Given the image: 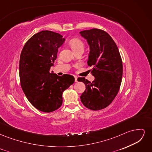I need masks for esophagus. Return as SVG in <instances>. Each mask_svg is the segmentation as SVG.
Listing matches in <instances>:
<instances>
[{
	"label": "esophagus",
	"instance_id": "obj_1",
	"mask_svg": "<svg viewBox=\"0 0 152 152\" xmlns=\"http://www.w3.org/2000/svg\"><path fill=\"white\" fill-rule=\"evenodd\" d=\"M75 82H77V77H75Z\"/></svg>",
	"mask_w": 152,
	"mask_h": 152
}]
</instances>
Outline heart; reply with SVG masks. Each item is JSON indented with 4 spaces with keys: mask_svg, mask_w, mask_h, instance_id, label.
Instances as JSON below:
<instances>
[{
    "mask_svg": "<svg viewBox=\"0 0 152 152\" xmlns=\"http://www.w3.org/2000/svg\"><path fill=\"white\" fill-rule=\"evenodd\" d=\"M69 44H70V46L71 47V48L74 52H76L77 50H84V49L85 47V45L83 41L78 38L72 39L70 41Z\"/></svg>",
    "mask_w": 152,
    "mask_h": 152,
    "instance_id": "obj_1",
    "label": "heart"
}]
</instances>
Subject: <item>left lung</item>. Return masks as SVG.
<instances>
[{
    "instance_id": "8db88e82",
    "label": "left lung",
    "mask_w": 152,
    "mask_h": 152,
    "mask_svg": "<svg viewBox=\"0 0 152 152\" xmlns=\"http://www.w3.org/2000/svg\"><path fill=\"white\" fill-rule=\"evenodd\" d=\"M90 46L87 65L95 79L90 82L84 77L86 90L80 96L81 102L92 110H102L111 103L120 89L122 78V61L115 42L104 30L93 28L80 32Z\"/></svg>"
}]
</instances>
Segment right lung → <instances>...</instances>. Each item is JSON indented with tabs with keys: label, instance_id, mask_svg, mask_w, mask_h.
<instances>
[{
	"label": "right lung",
	"instance_id": "obj_1",
	"mask_svg": "<svg viewBox=\"0 0 152 152\" xmlns=\"http://www.w3.org/2000/svg\"><path fill=\"white\" fill-rule=\"evenodd\" d=\"M65 40L56 32L41 31L28 39L21 53V88L30 103L40 111L49 113L58 109L62 104L63 92L75 81L71 75L58 76L50 72L58 48Z\"/></svg>",
	"mask_w": 152,
	"mask_h": 152
}]
</instances>
